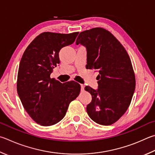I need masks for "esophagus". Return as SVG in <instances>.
I'll return each instance as SVG.
<instances>
[{"label":"esophagus","instance_id":"1","mask_svg":"<svg viewBox=\"0 0 155 155\" xmlns=\"http://www.w3.org/2000/svg\"><path fill=\"white\" fill-rule=\"evenodd\" d=\"M81 91H84V89H85V86L83 84H81Z\"/></svg>","mask_w":155,"mask_h":155}]
</instances>
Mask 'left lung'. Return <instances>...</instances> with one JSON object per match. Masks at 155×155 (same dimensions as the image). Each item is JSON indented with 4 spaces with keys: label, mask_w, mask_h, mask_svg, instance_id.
Wrapping results in <instances>:
<instances>
[{
    "label": "left lung",
    "mask_w": 155,
    "mask_h": 155,
    "mask_svg": "<svg viewBox=\"0 0 155 155\" xmlns=\"http://www.w3.org/2000/svg\"><path fill=\"white\" fill-rule=\"evenodd\" d=\"M76 44L86 47V68L99 72L98 89L85 87L92 96L87 114L100 125L113 124L127 111L136 88L130 58L120 42L102 28L81 32Z\"/></svg>",
    "instance_id": "8db88e82"
}]
</instances>
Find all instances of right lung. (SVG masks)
<instances>
[{"label": "right lung", "mask_w": 155, "mask_h": 155, "mask_svg": "<svg viewBox=\"0 0 155 155\" xmlns=\"http://www.w3.org/2000/svg\"><path fill=\"white\" fill-rule=\"evenodd\" d=\"M78 32H43L25 50L19 63L17 91L24 109L42 126L55 125L63 119L70 103L80 94L74 81L61 83L51 78L53 69L60 64L59 52L74 43Z\"/></svg>", "instance_id": "obj_1"}]
</instances>
